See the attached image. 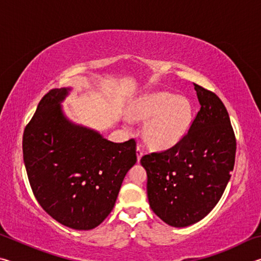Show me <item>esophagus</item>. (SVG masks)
<instances>
[{
	"mask_svg": "<svg viewBox=\"0 0 261 261\" xmlns=\"http://www.w3.org/2000/svg\"><path fill=\"white\" fill-rule=\"evenodd\" d=\"M136 154H137V160H138V162L140 161L141 156L144 155V151H143V146H141L140 144L137 145V151H136Z\"/></svg>",
	"mask_w": 261,
	"mask_h": 261,
	"instance_id": "esophagus-1",
	"label": "esophagus"
}]
</instances>
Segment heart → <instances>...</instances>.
Listing matches in <instances>:
<instances>
[{
  "label": "heart",
  "mask_w": 261,
  "mask_h": 261,
  "mask_svg": "<svg viewBox=\"0 0 261 261\" xmlns=\"http://www.w3.org/2000/svg\"><path fill=\"white\" fill-rule=\"evenodd\" d=\"M131 120L146 122L144 136L155 149L174 147L192 124V107L188 99L169 92H155L140 98L130 109Z\"/></svg>",
  "instance_id": "1"
}]
</instances>
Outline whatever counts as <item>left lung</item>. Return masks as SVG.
<instances>
[{
  "label": "left lung",
  "mask_w": 261,
  "mask_h": 261,
  "mask_svg": "<svg viewBox=\"0 0 261 261\" xmlns=\"http://www.w3.org/2000/svg\"><path fill=\"white\" fill-rule=\"evenodd\" d=\"M200 110L174 147L146 154L152 211L171 227L198 222L218 204L235 165L236 138L226 107L213 92L193 84Z\"/></svg>",
  "instance_id": "obj_1"
}]
</instances>
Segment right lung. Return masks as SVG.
I'll list each match as a JSON object with an SVG mask.
<instances>
[{
    "label": "right lung",
    "instance_id": "right-lung-1",
    "mask_svg": "<svg viewBox=\"0 0 261 261\" xmlns=\"http://www.w3.org/2000/svg\"><path fill=\"white\" fill-rule=\"evenodd\" d=\"M70 88L43 96L23 135L26 173L35 199L57 222L76 230L98 227L114 208L136 141L113 143L70 122L61 102Z\"/></svg>",
    "mask_w": 261,
    "mask_h": 261
}]
</instances>
